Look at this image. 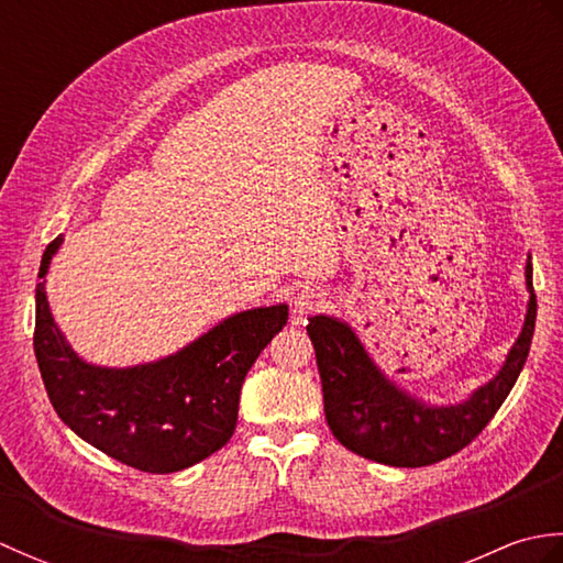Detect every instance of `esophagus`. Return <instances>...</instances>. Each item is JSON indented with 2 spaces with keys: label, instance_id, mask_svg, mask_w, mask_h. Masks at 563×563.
Masks as SVG:
<instances>
[{
  "label": "esophagus",
  "instance_id": "obj_1",
  "mask_svg": "<svg viewBox=\"0 0 563 563\" xmlns=\"http://www.w3.org/2000/svg\"><path fill=\"white\" fill-rule=\"evenodd\" d=\"M327 305V295L321 292L319 288H314V285H305V288L295 295L292 300V307L297 314H312V312H319L321 307Z\"/></svg>",
  "mask_w": 563,
  "mask_h": 563
}]
</instances>
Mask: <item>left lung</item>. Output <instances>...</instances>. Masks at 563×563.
Listing matches in <instances>:
<instances>
[{
    "label": "left lung",
    "mask_w": 563,
    "mask_h": 563,
    "mask_svg": "<svg viewBox=\"0 0 563 563\" xmlns=\"http://www.w3.org/2000/svg\"><path fill=\"white\" fill-rule=\"evenodd\" d=\"M528 288L532 292L528 319L504 369L470 401L442 409H428L387 382L341 321L309 319L307 333L314 343L331 433L361 457L391 466H428L464 450L496 416L528 361L537 319L532 263H528Z\"/></svg>",
    "instance_id": "left-lung-1"
}]
</instances>
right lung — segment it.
Wrapping results in <instances>:
<instances>
[{"label": "right lung", "mask_w": 563, "mask_h": 563, "mask_svg": "<svg viewBox=\"0 0 563 563\" xmlns=\"http://www.w3.org/2000/svg\"><path fill=\"white\" fill-rule=\"evenodd\" d=\"M59 242L63 236L47 244L38 278ZM285 324V305L251 309L166 361L106 369L79 361L65 343L38 283L33 351L53 409L79 438L133 470L172 474L227 445L242 382Z\"/></svg>", "instance_id": "obj_1"}]
</instances>
